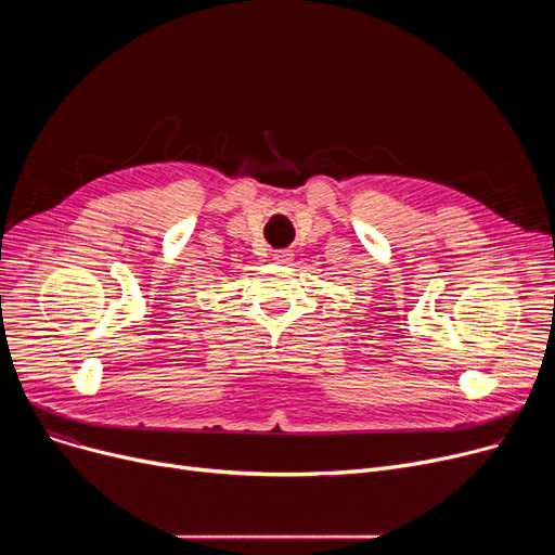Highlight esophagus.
I'll list each match as a JSON object with an SVG mask.
<instances>
[{
  "instance_id": "obj_1",
  "label": "esophagus",
  "mask_w": 555,
  "mask_h": 555,
  "mask_svg": "<svg viewBox=\"0 0 555 555\" xmlns=\"http://www.w3.org/2000/svg\"><path fill=\"white\" fill-rule=\"evenodd\" d=\"M293 249H279V251H274V260L276 262H289V260H293Z\"/></svg>"
}]
</instances>
